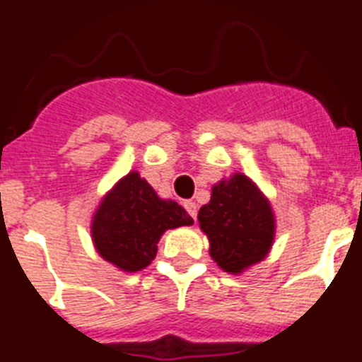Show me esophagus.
<instances>
[{
  "label": "esophagus",
  "mask_w": 362,
  "mask_h": 362,
  "mask_svg": "<svg viewBox=\"0 0 362 362\" xmlns=\"http://www.w3.org/2000/svg\"><path fill=\"white\" fill-rule=\"evenodd\" d=\"M183 206H185V210H187V212H188V216H190L192 219L196 221V217H197L196 203H194V201H183Z\"/></svg>",
  "instance_id": "1"
}]
</instances>
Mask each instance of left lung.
<instances>
[{"label": "left lung", "instance_id": "obj_1", "mask_svg": "<svg viewBox=\"0 0 362 362\" xmlns=\"http://www.w3.org/2000/svg\"><path fill=\"white\" fill-rule=\"evenodd\" d=\"M197 219L209 235L210 255L228 274H241L263 261L274 243L276 219L270 203L243 174L214 185Z\"/></svg>", "mask_w": 362, "mask_h": 362}]
</instances>
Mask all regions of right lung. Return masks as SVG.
Segmentation results:
<instances>
[{
    "mask_svg": "<svg viewBox=\"0 0 362 362\" xmlns=\"http://www.w3.org/2000/svg\"><path fill=\"white\" fill-rule=\"evenodd\" d=\"M192 223L181 204L158 197L145 179L130 172L99 204L92 219V239L108 263L137 272L152 263L166 230Z\"/></svg>",
    "mask_w": 362,
    "mask_h": 362,
    "instance_id": "right-lung-1",
    "label": "right lung"
}]
</instances>
